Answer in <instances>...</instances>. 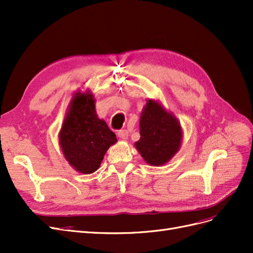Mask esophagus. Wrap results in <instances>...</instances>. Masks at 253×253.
<instances>
[{
  "mask_svg": "<svg viewBox=\"0 0 253 253\" xmlns=\"http://www.w3.org/2000/svg\"><path fill=\"white\" fill-rule=\"evenodd\" d=\"M117 135H118V137H120L121 139H126L127 136H128V133H127L126 129L122 128V129H119V131L117 132Z\"/></svg>",
  "mask_w": 253,
  "mask_h": 253,
  "instance_id": "1",
  "label": "esophagus"
}]
</instances>
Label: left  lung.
Masks as SVG:
<instances>
[{
	"label": "left lung",
	"mask_w": 253,
	"mask_h": 253,
	"mask_svg": "<svg viewBox=\"0 0 253 253\" xmlns=\"http://www.w3.org/2000/svg\"><path fill=\"white\" fill-rule=\"evenodd\" d=\"M180 142L177 119L159 103L149 100L140 117V139L135 143L142 158L152 166L164 165L178 151Z\"/></svg>",
	"instance_id": "obj_1"
}]
</instances>
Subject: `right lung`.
Instances as JSON below:
<instances>
[{"instance_id": "obj_1", "label": "right lung", "mask_w": 253, "mask_h": 253, "mask_svg": "<svg viewBox=\"0 0 253 253\" xmlns=\"http://www.w3.org/2000/svg\"><path fill=\"white\" fill-rule=\"evenodd\" d=\"M59 139L67 162L84 174L95 172L105 152L117 141L105 121L97 117L90 94H76L73 98Z\"/></svg>"}]
</instances>
